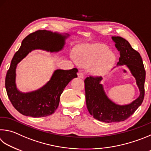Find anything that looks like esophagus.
Returning <instances> with one entry per match:
<instances>
[{
  "mask_svg": "<svg viewBox=\"0 0 151 151\" xmlns=\"http://www.w3.org/2000/svg\"><path fill=\"white\" fill-rule=\"evenodd\" d=\"M78 76L79 78H84V73L82 72V71H79V72L78 73Z\"/></svg>",
  "mask_w": 151,
  "mask_h": 151,
  "instance_id": "esophagus-1",
  "label": "esophagus"
}]
</instances>
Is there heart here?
Segmentation results:
<instances>
[{
  "label": "heart",
  "mask_w": 151,
  "mask_h": 151,
  "mask_svg": "<svg viewBox=\"0 0 151 151\" xmlns=\"http://www.w3.org/2000/svg\"><path fill=\"white\" fill-rule=\"evenodd\" d=\"M74 56L76 62L81 66H91V71L101 75L106 73L114 64L115 55L103 44H84L75 49Z\"/></svg>",
  "instance_id": "obj_1"
}]
</instances>
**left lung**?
Wrapping results in <instances>:
<instances>
[{"instance_id": "1", "label": "left lung", "mask_w": 151, "mask_h": 151, "mask_svg": "<svg viewBox=\"0 0 151 151\" xmlns=\"http://www.w3.org/2000/svg\"><path fill=\"white\" fill-rule=\"evenodd\" d=\"M120 53L117 65H125L135 76L140 90L139 97L128 105L119 106L109 99L100 83L101 76H90L84 80L85 96L87 109L93 117L105 123L125 121L141 106L145 96V67L141 55L122 37H112Z\"/></svg>"}]
</instances>
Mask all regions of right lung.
<instances>
[{
  "label": "right lung",
  "instance_id": "add662e5",
  "mask_svg": "<svg viewBox=\"0 0 151 151\" xmlns=\"http://www.w3.org/2000/svg\"><path fill=\"white\" fill-rule=\"evenodd\" d=\"M66 36L47 30H37L23 40L19 50L11 61L5 78L8 97L16 110L24 116L41 117L50 116L58 108L60 96L73 78L77 77L78 69H57L50 81L38 90L22 93L16 88V67L22 59L33 49H40L51 52L61 50Z\"/></svg>",
  "mask_w": 151,
  "mask_h": 151
}]
</instances>
